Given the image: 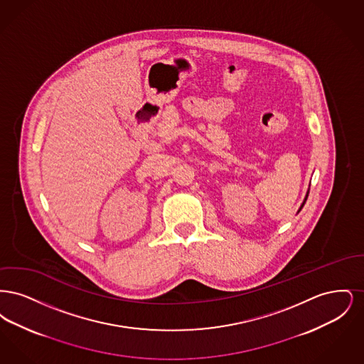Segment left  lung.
<instances>
[{
    "label": "left lung",
    "mask_w": 364,
    "mask_h": 364,
    "mask_svg": "<svg viewBox=\"0 0 364 364\" xmlns=\"http://www.w3.org/2000/svg\"><path fill=\"white\" fill-rule=\"evenodd\" d=\"M307 196H309V192H307V195H306V199H304V202H303V205H301V208L304 206V203H306V200H307ZM301 208H300V210H301Z\"/></svg>",
    "instance_id": "obj_1"
}]
</instances>
